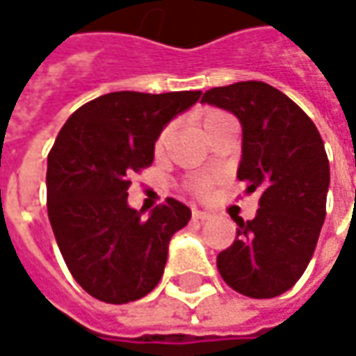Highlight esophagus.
<instances>
[{
  "label": "esophagus",
  "mask_w": 356,
  "mask_h": 356,
  "mask_svg": "<svg viewBox=\"0 0 356 356\" xmlns=\"http://www.w3.org/2000/svg\"><path fill=\"white\" fill-rule=\"evenodd\" d=\"M193 219L195 221H201V223H205V221H209L211 219V213H207V211H201V209H193Z\"/></svg>",
  "instance_id": "esophagus-1"
}]
</instances>
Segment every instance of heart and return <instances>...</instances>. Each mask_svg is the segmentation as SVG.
Returning a JSON list of instances; mask_svg holds the SVG:
<instances>
[{
	"label": "heart",
	"mask_w": 356,
	"mask_h": 356,
	"mask_svg": "<svg viewBox=\"0 0 356 356\" xmlns=\"http://www.w3.org/2000/svg\"><path fill=\"white\" fill-rule=\"evenodd\" d=\"M227 117V113L223 111H213V113H209L205 117V121H203V127L207 129L209 125H213L215 121H219V119H223ZM169 137H171V127H165L161 133H159V137H157V141H155V151L157 153H161L163 149L167 147V143H169ZM211 187H213V183H211V179L207 177H199L191 181V191L195 195H199V197H205V195L211 191Z\"/></svg>",
	"instance_id": "obj_1"
}]
</instances>
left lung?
<instances>
[{
	"label": "left lung",
	"instance_id": "obj_1",
	"mask_svg": "<svg viewBox=\"0 0 356 356\" xmlns=\"http://www.w3.org/2000/svg\"><path fill=\"white\" fill-rule=\"evenodd\" d=\"M201 103L239 117L237 179L259 195L253 221L235 217L237 237L217 255V269L241 295L273 299L301 279L315 253L331 181L325 143L311 117L263 81L213 87Z\"/></svg>",
	"mask_w": 356,
	"mask_h": 356
}]
</instances>
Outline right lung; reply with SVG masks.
<instances>
[{
    "label": "right lung",
    "mask_w": 356,
    "mask_h": 356,
    "mask_svg": "<svg viewBox=\"0 0 356 356\" xmlns=\"http://www.w3.org/2000/svg\"><path fill=\"white\" fill-rule=\"evenodd\" d=\"M201 91H115L81 105L47 155V215L73 279L111 305L151 293L167 263L173 233L191 219L177 199L147 219L127 205L131 175L153 163L163 127Z\"/></svg>",
    "instance_id": "right-lung-1"
}]
</instances>
